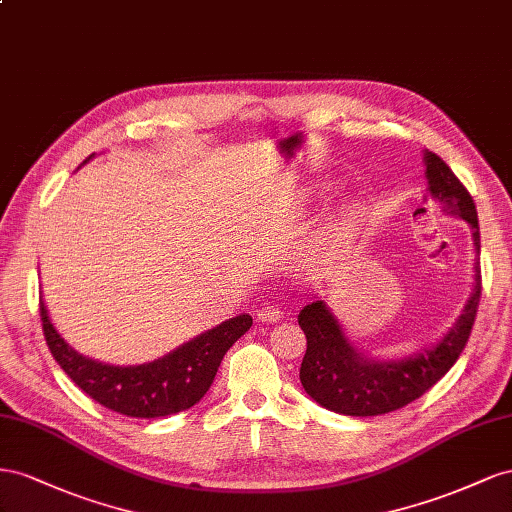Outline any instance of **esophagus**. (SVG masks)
<instances>
[{
	"instance_id": "esophagus-1",
	"label": "esophagus",
	"mask_w": 512,
	"mask_h": 512,
	"mask_svg": "<svg viewBox=\"0 0 512 512\" xmlns=\"http://www.w3.org/2000/svg\"><path fill=\"white\" fill-rule=\"evenodd\" d=\"M281 317H283V311L279 309V306H261L257 313V319L261 321V324H274V321H279Z\"/></svg>"
}]
</instances>
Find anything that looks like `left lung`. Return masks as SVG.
<instances>
[{"label": "left lung", "instance_id": "1", "mask_svg": "<svg viewBox=\"0 0 512 512\" xmlns=\"http://www.w3.org/2000/svg\"><path fill=\"white\" fill-rule=\"evenodd\" d=\"M425 167L429 195L442 203L444 212L470 223L478 255L480 231L472 195L444 160L429 150H425ZM474 272V291L452 328L433 347L401 360H373L360 354L324 300L306 304L298 315L306 334V354L300 367L306 394L326 410L345 416L388 414L422 397L450 371L470 339L483 289L478 257Z\"/></svg>", "mask_w": 512, "mask_h": 512}]
</instances>
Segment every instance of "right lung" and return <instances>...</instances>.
<instances>
[{"label": "right lung", "mask_w": 512, "mask_h": 512, "mask_svg": "<svg viewBox=\"0 0 512 512\" xmlns=\"http://www.w3.org/2000/svg\"><path fill=\"white\" fill-rule=\"evenodd\" d=\"M90 158H85L83 165ZM40 319L53 358L72 382L107 410L130 418H160L199 403L210 390L227 349L253 326V317L242 313L175 347L163 358L135 367H115L72 349L51 324L42 298Z\"/></svg>", "instance_id": "1"}]
</instances>
